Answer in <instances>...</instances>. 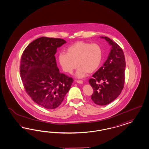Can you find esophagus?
I'll return each mask as SVG.
<instances>
[{
  "label": "esophagus",
  "mask_w": 149,
  "mask_h": 149,
  "mask_svg": "<svg viewBox=\"0 0 149 149\" xmlns=\"http://www.w3.org/2000/svg\"><path fill=\"white\" fill-rule=\"evenodd\" d=\"M77 83L80 84H83V81L82 80H77Z\"/></svg>",
  "instance_id": "1"
}]
</instances>
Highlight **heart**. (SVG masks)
Listing matches in <instances>:
<instances>
[{"label": "heart", "instance_id": "1", "mask_svg": "<svg viewBox=\"0 0 149 149\" xmlns=\"http://www.w3.org/2000/svg\"><path fill=\"white\" fill-rule=\"evenodd\" d=\"M102 51L97 43L78 41L66 49V54L61 52L58 56V63L64 72L72 74L77 67V77H85L87 72H94L100 65Z\"/></svg>", "mask_w": 149, "mask_h": 149}]
</instances>
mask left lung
Masks as SVG:
<instances>
[{
	"label": "left lung",
	"instance_id": "8db88e82",
	"mask_svg": "<svg viewBox=\"0 0 149 149\" xmlns=\"http://www.w3.org/2000/svg\"><path fill=\"white\" fill-rule=\"evenodd\" d=\"M112 46L108 58L89 80L93 89V101L97 105H107L118 97L125 83V58L123 49L107 37H101Z\"/></svg>",
	"mask_w": 149,
	"mask_h": 149
}]
</instances>
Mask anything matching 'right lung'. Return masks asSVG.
<instances>
[{
    "instance_id": "add662e5",
    "label": "right lung",
    "mask_w": 149,
    "mask_h": 149,
    "mask_svg": "<svg viewBox=\"0 0 149 149\" xmlns=\"http://www.w3.org/2000/svg\"><path fill=\"white\" fill-rule=\"evenodd\" d=\"M65 43L61 38L42 37L29 44L21 57L20 74L24 89L32 100L45 109L60 105L74 81L57 67V48Z\"/></svg>"
}]
</instances>
